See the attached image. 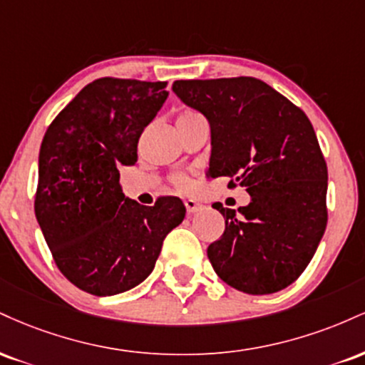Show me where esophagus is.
Here are the masks:
<instances>
[{"instance_id":"esophagus-1","label":"esophagus","mask_w":365,"mask_h":365,"mask_svg":"<svg viewBox=\"0 0 365 365\" xmlns=\"http://www.w3.org/2000/svg\"><path fill=\"white\" fill-rule=\"evenodd\" d=\"M183 204H185L188 215H194V212L200 211V209H202V204H199V202H197V200H194V199H187Z\"/></svg>"}]
</instances>
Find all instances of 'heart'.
Returning <instances> with one entry per match:
<instances>
[{"instance_id":"heart-1","label":"heart","mask_w":365,"mask_h":365,"mask_svg":"<svg viewBox=\"0 0 365 365\" xmlns=\"http://www.w3.org/2000/svg\"><path fill=\"white\" fill-rule=\"evenodd\" d=\"M197 118H202V116H200V113L187 108V110H183L178 115L177 123H185V121H192ZM171 183H173V187L180 192H190V190H194V187H195L194 180H192V177L188 173H175L173 177H171Z\"/></svg>"}]
</instances>
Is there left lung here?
Returning <instances> with one entry per match:
<instances>
[{
  "instance_id": "obj_1",
  "label": "left lung",
  "mask_w": 365,
  "mask_h": 365,
  "mask_svg": "<svg viewBox=\"0 0 365 365\" xmlns=\"http://www.w3.org/2000/svg\"><path fill=\"white\" fill-rule=\"evenodd\" d=\"M175 94L211 125V178L245 187L249 206L216 204L225 217L207 247L216 274L237 290L287 288L316 254L326 223L328 166L307 115L254 77L175 81Z\"/></svg>"
}]
</instances>
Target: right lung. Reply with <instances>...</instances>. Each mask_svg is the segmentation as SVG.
I'll return each mask as SVG.
<instances>
[{
  "instance_id": "1",
  "label": "right lung",
  "mask_w": 365,
  "mask_h": 365,
  "mask_svg": "<svg viewBox=\"0 0 365 365\" xmlns=\"http://www.w3.org/2000/svg\"><path fill=\"white\" fill-rule=\"evenodd\" d=\"M168 82L103 77L87 83L51 121L39 153L36 217L68 282L96 297L144 282L163 240L185 217L178 197L154 206L127 199L120 166L168 98Z\"/></svg>"
}]
</instances>
